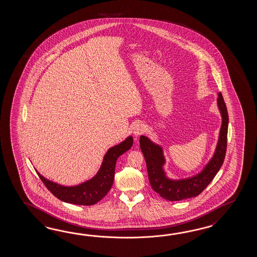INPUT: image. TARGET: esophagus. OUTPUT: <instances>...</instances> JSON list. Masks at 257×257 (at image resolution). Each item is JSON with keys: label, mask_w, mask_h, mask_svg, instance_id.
Here are the masks:
<instances>
[{"label": "esophagus", "mask_w": 257, "mask_h": 257, "mask_svg": "<svg viewBox=\"0 0 257 257\" xmlns=\"http://www.w3.org/2000/svg\"><path fill=\"white\" fill-rule=\"evenodd\" d=\"M145 125L142 123H138L133 127V135L135 137H139L142 135L145 132Z\"/></svg>", "instance_id": "obj_1"}]
</instances>
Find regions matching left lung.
<instances>
[{"label":"left lung","mask_w":257,"mask_h":257,"mask_svg":"<svg viewBox=\"0 0 257 257\" xmlns=\"http://www.w3.org/2000/svg\"><path fill=\"white\" fill-rule=\"evenodd\" d=\"M218 106L222 117L219 131L218 144L213 157L206 167L197 175L186 179L172 180L164 173V160L163 149L151 142L147 137L141 136L140 146L147 164L148 175L153 190L164 199L170 201H179L186 198L197 197L213 180L218 170L223 164L227 150V135L229 115L221 93H218Z\"/></svg>","instance_id":"1"}]
</instances>
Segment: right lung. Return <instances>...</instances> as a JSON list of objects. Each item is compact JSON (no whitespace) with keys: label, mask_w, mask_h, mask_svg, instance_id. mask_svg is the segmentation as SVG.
<instances>
[{"label":"right lung","mask_w":257,"mask_h":257,"mask_svg":"<svg viewBox=\"0 0 257 257\" xmlns=\"http://www.w3.org/2000/svg\"><path fill=\"white\" fill-rule=\"evenodd\" d=\"M133 138L130 136L118 145L110 148L104 155L100 170L91 180L76 186H63L48 180L37 171L44 185L55 197L63 202L75 205L91 206L100 201L109 192L115 176V163L117 158L131 149Z\"/></svg>","instance_id":"obj_1"}]
</instances>
